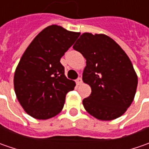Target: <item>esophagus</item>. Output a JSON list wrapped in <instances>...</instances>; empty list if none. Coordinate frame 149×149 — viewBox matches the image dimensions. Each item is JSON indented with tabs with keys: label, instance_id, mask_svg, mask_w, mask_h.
I'll return each instance as SVG.
<instances>
[{
	"label": "esophagus",
	"instance_id": "esophagus-1",
	"mask_svg": "<svg viewBox=\"0 0 149 149\" xmlns=\"http://www.w3.org/2000/svg\"><path fill=\"white\" fill-rule=\"evenodd\" d=\"M81 83H82V79L80 77H79L77 79H76V84H77V85H79Z\"/></svg>",
	"mask_w": 149,
	"mask_h": 149
}]
</instances>
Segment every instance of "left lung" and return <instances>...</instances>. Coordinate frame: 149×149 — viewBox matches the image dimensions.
Masks as SVG:
<instances>
[{
    "instance_id": "left-lung-1",
    "label": "left lung",
    "mask_w": 149,
    "mask_h": 149,
    "mask_svg": "<svg viewBox=\"0 0 149 149\" xmlns=\"http://www.w3.org/2000/svg\"><path fill=\"white\" fill-rule=\"evenodd\" d=\"M83 54V81L91 94L83 100L86 111L100 120L120 117L134 98L138 77L126 53L105 35L84 33L73 46Z\"/></svg>"
}]
</instances>
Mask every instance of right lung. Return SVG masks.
<instances>
[{
	"label": "right lung",
	"mask_w": 149,
	"mask_h": 149,
	"mask_svg": "<svg viewBox=\"0 0 149 149\" xmlns=\"http://www.w3.org/2000/svg\"><path fill=\"white\" fill-rule=\"evenodd\" d=\"M79 35L49 26L38 34L22 55L15 72V92L31 117L47 119L62 110L65 95L75 83L65 77L60 58Z\"/></svg>",
	"instance_id": "right-lung-1"
}]
</instances>
